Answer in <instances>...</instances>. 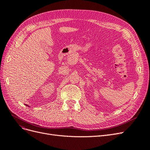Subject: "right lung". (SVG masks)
I'll return each mask as SVG.
<instances>
[{"instance_id":"1","label":"right lung","mask_w":150,"mask_h":150,"mask_svg":"<svg viewBox=\"0 0 150 150\" xmlns=\"http://www.w3.org/2000/svg\"><path fill=\"white\" fill-rule=\"evenodd\" d=\"M25 106H29V107H30V106H28V105H27V104H25Z\"/></svg>"}]
</instances>
